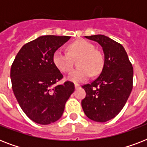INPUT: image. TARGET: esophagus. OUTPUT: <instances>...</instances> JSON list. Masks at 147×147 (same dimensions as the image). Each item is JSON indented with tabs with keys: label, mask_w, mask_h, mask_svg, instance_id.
Here are the masks:
<instances>
[{
	"label": "esophagus",
	"mask_w": 147,
	"mask_h": 147,
	"mask_svg": "<svg viewBox=\"0 0 147 147\" xmlns=\"http://www.w3.org/2000/svg\"><path fill=\"white\" fill-rule=\"evenodd\" d=\"M80 87V85H78V84H75V88H78Z\"/></svg>",
	"instance_id": "obj_1"
}]
</instances>
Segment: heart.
<instances>
[{"label":"heart","instance_id":"1","mask_svg":"<svg viewBox=\"0 0 147 147\" xmlns=\"http://www.w3.org/2000/svg\"><path fill=\"white\" fill-rule=\"evenodd\" d=\"M78 60V68L70 73L68 78L76 83L85 82L92 75H98L105 65V57L100 50L85 40H78L69 46V52L59 49L53 55V62L59 71L69 73L73 68V59Z\"/></svg>","mask_w":147,"mask_h":147}]
</instances>
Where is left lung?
<instances>
[{
    "mask_svg": "<svg viewBox=\"0 0 147 147\" xmlns=\"http://www.w3.org/2000/svg\"><path fill=\"white\" fill-rule=\"evenodd\" d=\"M98 42L105 53V65L100 76L82 85L86 96L82 109L89 119L106 122L120 113L133 88L134 69L123 46L104 35L85 36Z\"/></svg>",
    "mask_w": 147,
    "mask_h": 147,
    "instance_id": "1",
    "label": "left lung"
}]
</instances>
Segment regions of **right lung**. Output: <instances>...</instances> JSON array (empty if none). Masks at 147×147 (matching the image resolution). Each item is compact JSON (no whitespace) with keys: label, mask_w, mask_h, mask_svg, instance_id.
I'll list each match as a JSON object with an SVG mask.
<instances>
[{"label":"right lung","mask_w":147,"mask_h":147,"mask_svg":"<svg viewBox=\"0 0 147 147\" xmlns=\"http://www.w3.org/2000/svg\"><path fill=\"white\" fill-rule=\"evenodd\" d=\"M69 39L68 36H40L24 45L12 63L13 94L23 111L36 123L47 125L58 121L75 91L69 81L56 85L63 76L53 62L54 52Z\"/></svg>","instance_id":"right-lung-1"}]
</instances>
